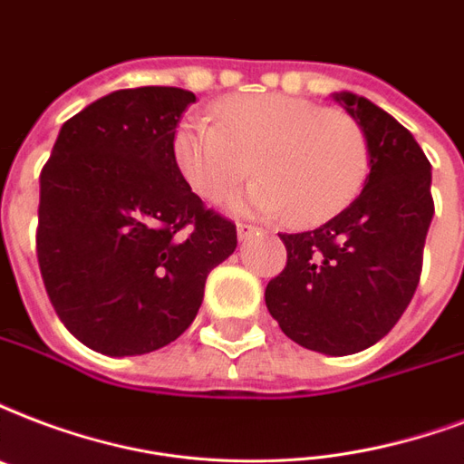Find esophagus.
<instances>
[{"instance_id":"esophagus-1","label":"esophagus","mask_w":464,"mask_h":464,"mask_svg":"<svg viewBox=\"0 0 464 464\" xmlns=\"http://www.w3.org/2000/svg\"><path fill=\"white\" fill-rule=\"evenodd\" d=\"M236 231H238L240 243H246V240L253 238V236H256L260 228H256V226H250V224H238V226H236Z\"/></svg>"}]
</instances>
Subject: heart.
Segmentation results:
<instances>
[{
  "label": "heart",
  "instance_id": "1",
  "mask_svg": "<svg viewBox=\"0 0 464 464\" xmlns=\"http://www.w3.org/2000/svg\"><path fill=\"white\" fill-rule=\"evenodd\" d=\"M217 123L189 116L172 136V158L194 194L218 204L250 175L238 211L316 226L348 208L365 187L370 146L348 114L289 94L226 99Z\"/></svg>",
  "mask_w": 464,
  "mask_h": 464
}]
</instances>
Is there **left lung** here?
Masks as SVG:
<instances>
[{"label":"left lung","instance_id":"left-lung-1","mask_svg":"<svg viewBox=\"0 0 464 464\" xmlns=\"http://www.w3.org/2000/svg\"><path fill=\"white\" fill-rule=\"evenodd\" d=\"M334 99L365 130L370 175L338 217L279 236L287 267L270 279L265 304L302 348L353 355L382 341L411 302L433 197L429 158L394 116L353 92Z\"/></svg>","mask_w":464,"mask_h":464}]
</instances>
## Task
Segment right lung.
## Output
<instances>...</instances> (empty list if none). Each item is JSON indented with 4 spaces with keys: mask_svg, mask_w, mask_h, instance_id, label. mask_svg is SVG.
Segmentation results:
<instances>
[{
    "mask_svg": "<svg viewBox=\"0 0 464 464\" xmlns=\"http://www.w3.org/2000/svg\"><path fill=\"white\" fill-rule=\"evenodd\" d=\"M179 87L116 90L63 123L41 172L38 265L55 314L87 348L143 355L185 334L236 226L187 185L172 136Z\"/></svg>",
    "mask_w": 464,
    "mask_h": 464,
    "instance_id": "right-lung-1",
    "label": "right lung"
}]
</instances>
